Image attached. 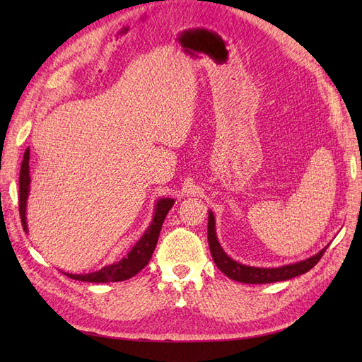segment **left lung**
<instances>
[{
	"instance_id": "left-lung-1",
	"label": "left lung",
	"mask_w": 362,
	"mask_h": 362,
	"mask_svg": "<svg viewBox=\"0 0 362 362\" xmlns=\"http://www.w3.org/2000/svg\"><path fill=\"white\" fill-rule=\"evenodd\" d=\"M208 245H210V252L211 257L216 262V266L218 270L223 272L228 278H231L237 282H243V284H270V282H279V281H287L294 276L303 275L308 270H311L317 262L320 261L323 257L325 250L327 249L323 247L320 252H317L315 255H313L308 259H303L299 262H293V264L288 266H282V267H252L246 264H240L235 259L229 258L225 250L222 249L221 243H218L217 235H216V222H214V214L210 211L208 213Z\"/></svg>"
}]
</instances>
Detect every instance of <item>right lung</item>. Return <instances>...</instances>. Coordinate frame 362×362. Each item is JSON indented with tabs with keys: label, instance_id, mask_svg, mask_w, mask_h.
Masks as SVG:
<instances>
[{
	"label": "right lung",
	"instance_id": "add662e5",
	"mask_svg": "<svg viewBox=\"0 0 362 362\" xmlns=\"http://www.w3.org/2000/svg\"><path fill=\"white\" fill-rule=\"evenodd\" d=\"M30 181H31L30 180V148H27L23 164H21V172H19V214H21V222H23V228L25 233H28L25 211H27V198L30 192ZM173 202L175 201L170 198H161L157 201L154 218H152L149 228L146 229L145 234L141 235L139 242L133 246V249L128 252V255L125 258L93 273H86V275H72V273H64V275L75 281L95 282V284L125 281L137 275V273L148 264L152 254H154L163 222L164 218H166Z\"/></svg>",
	"mask_w": 362,
	"mask_h": 362
}]
</instances>
